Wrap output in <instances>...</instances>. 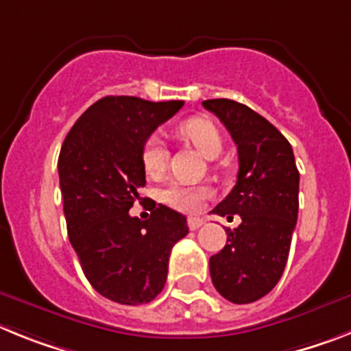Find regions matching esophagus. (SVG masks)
<instances>
[{"label":"esophagus","mask_w":351,"mask_h":351,"mask_svg":"<svg viewBox=\"0 0 351 351\" xmlns=\"http://www.w3.org/2000/svg\"><path fill=\"white\" fill-rule=\"evenodd\" d=\"M187 224H189V228L194 231V230H199V228L205 224V221H203V219H197V217H189Z\"/></svg>","instance_id":"34e87169"}]
</instances>
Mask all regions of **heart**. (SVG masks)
Returning <instances> with one entry per match:
<instances>
[{
    "instance_id": "obj_1",
    "label": "heart",
    "mask_w": 351,
    "mask_h": 351,
    "mask_svg": "<svg viewBox=\"0 0 351 351\" xmlns=\"http://www.w3.org/2000/svg\"><path fill=\"white\" fill-rule=\"evenodd\" d=\"M176 132L184 141L199 152L203 157L215 158L222 150V136L215 123L206 118H191L176 127ZM143 167L152 178L162 176L167 169L169 152L162 139L152 136L143 146ZM212 197V189L206 185H182L171 184L160 193V199L171 208L185 213H196L203 210L206 201Z\"/></svg>"
}]
</instances>
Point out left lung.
<instances>
[{
  "label": "left lung",
  "mask_w": 351,
  "mask_h": 351,
  "mask_svg": "<svg viewBox=\"0 0 351 351\" xmlns=\"http://www.w3.org/2000/svg\"><path fill=\"white\" fill-rule=\"evenodd\" d=\"M231 134L239 152L237 185L213 213L242 222L210 258L212 282L233 304L272 291L285 272L298 215V175L291 145L251 108L230 99L203 102Z\"/></svg>",
  "instance_id": "left-lung-1"
}]
</instances>
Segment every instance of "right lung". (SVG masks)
Instances as JSON below:
<instances>
[{"label":"right lung","mask_w":351,"mask_h":351,"mask_svg":"<svg viewBox=\"0 0 351 351\" xmlns=\"http://www.w3.org/2000/svg\"><path fill=\"white\" fill-rule=\"evenodd\" d=\"M182 106L104 97L63 141L58 175L70 243L90 285L112 302H152L166 285L173 245L189 233L182 213L155 201L146 221L129 213L146 184L143 146Z\"/></svg>","instance_id":"right-lung-1"}]
</instances>
